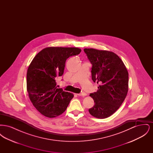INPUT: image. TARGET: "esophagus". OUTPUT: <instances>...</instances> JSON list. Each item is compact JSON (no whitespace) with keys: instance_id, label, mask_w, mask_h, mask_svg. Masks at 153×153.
Returning <instances> with one entry per match:
<instances>
[{"instance_id":"esophagus-1","label":"esophagus","mask_w":153,"mask_h":153,"mask_svg":"<svg viewBox=\"0 0 153 153\" xmlns=\"http://www.w3.org/2000/svg\"><path fill=\"white\" fill-rule=\"evenodd\" d=\"M77 95H78V96H85L87 95V94L85 93V92H82V93L78 94Z\"/></svg>"}]
</instances>
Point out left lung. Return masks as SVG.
<instances>
[{"label":"left lung","instance_id":"1","mask_svg":"<svg viewBox=\"0 0 153 153\" xmlns=\"http://www.w3.org/2000/svg\"><path fill=\"white\" fill-rule=\"evenodd\" d=\"M92 65V79L99 85L96 92L89 96L94 106L89 114L104 119L114 114L124 102L128 90V73L123 62L112 51L84 49Z\"/></svg>","mask_w":153,"mask_h":153}]
</instances>
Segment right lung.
<instances>
[{"instance_id": "1", "label": "right lung", "mask_w": 153, "mask_h": 153, "mask_svg": "<svg viewBox=\"0 0 153 153\" xmlns=\"http://www.w3.org/2000/svg\"><path fill=\"white\" fill-rule=\"evenodd\" d=\"M81 51L78 48L48 47L39 51L27 72V91L33 105L42 115L49 118L62 114L73 99V94L56 87L66 59Z\"/></svg>"}]
</instances>
